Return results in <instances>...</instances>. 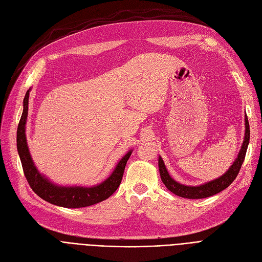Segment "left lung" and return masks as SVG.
Segmentation results:
<instances>
[{
    "mask_svg": "<svg viewBox=\"0 0 262 262\" xmlns=\"http://www.w3.org/2000/svg\"><path fill=\"white\" fill-rule=\"evenodd\" d=\"M249 142H250V124H249V120H247V116H245V136H244V141H243L242 147L240 149L238 158L236 159L235 162L232 163V166L229 168V170L224 175L216 178V180H214L212 182L204 184L199 187L184 186L182 184L176 183L173 178L169 175L167 168L163 163V160L161 159V157H159L158 164H159V172H160L161 181L171 192H173L174 194H176L178 196L186 198V199H192V200L212 196V195L219 193V192H221L224 189H226L233 181H235V178L239 174L241 166L244 161Z\"/></svg>",
    "mask_w": 262,
    "mask_h": 262,
    "instance_id": "1",
    "label": "left lung"
}]
</instances>
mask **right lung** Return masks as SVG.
I'll list each match as a JSON object with an SVG mask.
<instances>
[{"label": "right lung", "mask_w": 262, "mask_h": 262, "mask_svg": "<svg viewBox=\"0 0 262 262\" xmlns=\"http://www.w3.org/2000/svg\"><path fill=\"white\" fill-rule=\"evenodd\" d=\"M29 95L30 90H27L23 101V113L17 130V148L21 159L25 178L32 190L42 200L66 208L87 207V206H91L96 203L105 201L110 195L114 194V192L121 184L126 162L132 155V150H129L120 160L113 174L104 183L95 187H58L51 184L47 178L39 174L30 155L25 137V124L27 112H29Z\"/></svg>", "instance_id": "1"}]
</instances>
